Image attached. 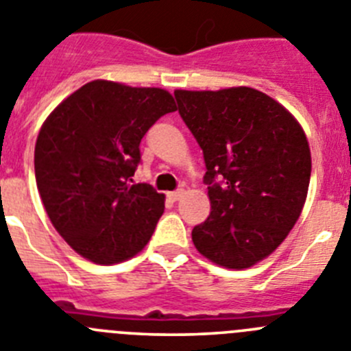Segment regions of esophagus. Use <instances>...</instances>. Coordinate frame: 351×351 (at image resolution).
<instances>
[{"mask_svg": "<svg viewBox=\"0 0 351 351\" xmlns=\"http://www.w3.org/2000/svg\"><path fill=\"white\" fill-rule=\"evenodd\" d=\"M185 194V191H183V189H178V191H173V192H168V197L171 199V201H178L180 197H182V195Z\"/></svg>", "mask_w": 351, "mask_h": 351, "instance_id": "obj_1", "label": "esophagus"}]
</instances>
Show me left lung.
Listing matches in <instances>:
<instances>
[{
	"label": "left lung",
	"mask_w": 351,
	"mask_h": 351,
	"mask_svg": "<svg viewBox=\"0 0 351 351\" xmlns=\"http://www.w3.org/2000/svg\"><path fill=\"white\" fill-rule=\"evenodd\" d=\"M206 164L210 217L192 229L197 252L227 269L273 254L295 226L311 176L301 124L252 87L175 90Z\"/></svg>",
	"instance_id": "obj_1"
}]
</instances>
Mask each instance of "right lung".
I'll list each match as a JSON object with an SVG mask.
<instances>
[{"mask_svg":"<svg viewBox=\"0 0 351 351\" xmlns=\"http://www.w3.org/2000/svg\"><path fill=\"white\" fill-rule=\"evenodd\" d=\"M175 110L168 90L94 80L43 122L34 147L38 192L56 230L87 261L124 262L152 238L164 194L132 176L141 138Z\"/></svg>","mask_w":351,"mask_h":351,"instance_id":"right-lung-1","label":"right lung"}]
</instances>
